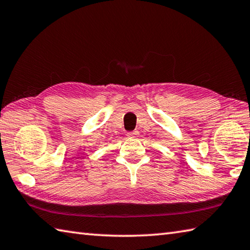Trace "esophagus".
<instances>
[{
	"instance_id": "1",
	"label": "esophagus",
	"mask_w": 250,
	"mask_h": 250,
	"mask_svg": "<svg viewBox=\"0 0 250 250\" xmlns=\"http://www.w3.org/2000/svg\"><path fill=\"white\" fill-rule=\"evenodd\" d=\"M139 134H140L139 131H132V132H129L128 136L129 138H138Z\"/></svg>"
}]
</instances>
